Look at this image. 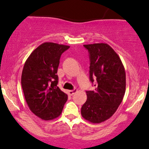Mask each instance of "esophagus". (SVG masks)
Instances as JSON below:
<instances>
[{"mask_svg": "<svg viewBox=\"0 0 149 149\" xmlns=\"http://www.w3.org/2000/svg\"><path fill=\"white\" fill-rule=\"evenodd\" d=\"M76 92H77V89H76V88H74V89H73V90H69V91H68V94L70 95H73L75 93H76Z\"/></svg>", "mask_w": 149, "mask_h": 149, "instance_id": "1", "label": "esophagus"}]
</instances>
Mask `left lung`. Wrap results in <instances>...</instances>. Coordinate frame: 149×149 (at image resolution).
Returning <instances> with one entry per match:
<instances>
[{
  "label": "left lung",
  "instance_id": "left-lung-1",
  "mask_svg": "<svg viewBox=\"0 0 149 149\" xmlns=\"http://www.w3.org/2000/svg\"><path fill=\"white\" fill-rule=\"evenodd\" d=\"M84 46L89 53V78L95 89L86 91L81 115L91 123H100L111 118L122 102L126 73L120 57L109 45L101 43Z\"/></svg>",
  "mask_w": 149,
  "mask_h": 149
}]
</instances>
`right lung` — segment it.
<instances>
[{"instance_id":"obj_1","label":"right lung","mask_w":149,"mask_h":149,"mask_svg":"<svg viewBox=\"0 0 149 149\" xmlns=\"http://www.w3.org/2000/svg\"><path fill=\"white\" fill-rule=\"evenodd\" d=\"M70 46L46 42L36 48L23 66L21 86L30 110L45 120L61 114L68 99L57 86L61 56Z\"/></svg>"}]
</instances>
